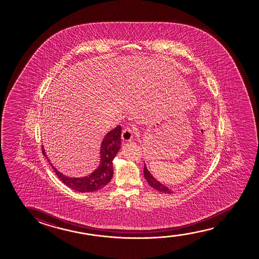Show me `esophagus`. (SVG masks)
<instances>
[{"mask_svg": "<svg viewBox=\"0 0 259 259\" xmlns=\"http://www.w3.org/2000/svg\"><path fill=\"white\" fill-rule=\"evenodd\" d=\"M133 135H134V130L131 127H125L124 128L123 132H122V139L125 141V142H129L131 141L133 138Z\"/></svg>", "mask_w": 259, "mask_h": 259, "instance_id": "obj_1", "label": "esophagus"}]
</instances>
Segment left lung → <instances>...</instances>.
<instances>
[{"label": "left lung", "mask_w": 259, "mask_h": 259, "mask_svg": "<svg viewBox=\"0 0 259 259\" xmlns=\"http://www.w3.org/2000/svg\"><path fill=\"white\" fill-rule=\"evenodd\" d=\"M143 172H144V177L148 181L149 186L151 188H155L157 191L163 192L164 194H171V190L169 188L165 187L164 185L161 184L159 181H156L155 178L153 177L151 174H149V170L147 169L146 165H144V169H143Z\"/></svg>", "instance_id": "obj_1"}]
</instances>
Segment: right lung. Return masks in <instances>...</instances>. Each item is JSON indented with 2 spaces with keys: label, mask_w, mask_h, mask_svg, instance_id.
I'll list each match as a JSON object with an SVG mask.
<instances>
[{
  "label": "right lung",
  "mask_w": 259,
  "mask_h": 259,
  "mask_svg": "<svg viewBox=\"0 0 259 259\" xmlns=\"http://www.w3.org/2000/svg\"><path fill=\"white\" fill-rule=\"evenodd\" d=\"M121 144V126L118 125L113 130L109 132L103 139L101 146V163L98 168L92 174L82 178H70L61 174L60 171L55 168L50 163V159L48 158L49 163L55 170L57 177L60 179L64 184L69 188H72L75 191L88 193L99 190L100 188H103L110 182L111 178L113 176V165L112 161L114 157L117 155L118 150L120 149ZM42 154L46 156L45 149L41 147Z\"/></svg>",
  "instance_id": "add662e5"
}]
</instances>
